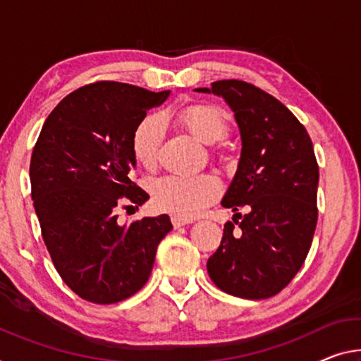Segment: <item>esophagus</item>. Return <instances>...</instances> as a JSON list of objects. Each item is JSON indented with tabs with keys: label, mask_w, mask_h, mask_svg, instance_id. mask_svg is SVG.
Instances as JSON below:
<instances>
[{
	"label": "esophagus",
	"mask_w": 361,
	"mask_h": 361,
	"mask_svg": "<svg viewBox=\"0 0 361 361\" xmlns=\"http://www.w3.org/2000/svg\"><path fill=\"white\" fill-rule=\"evenodd\" d=\"M171 223H173V226L177 229V227L190 224L192 221L190 219H185V218H179V216H173V218H171Z\"/></svg>",
	"instance_id": "obj_1"
}]
</instances>
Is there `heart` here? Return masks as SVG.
<instances>
[{"instance_id":"obj_1","label":"heart","mask_w":361,"mask_h":361,"mask_svg":"<svg viewBox=\"0 0 361 361\" xmlns=\"http://www.w3.org/2000/svg\"><path fill=\"white\" fill-rule=\"evenodd\" d=\"M185 129L202 143H214L229 132V118L213 104H193L179 114ZM164 135V121L159 114H149L135 127L132 135V153L143 168H153L158 159ZM153 202L166 213L193 218L212 204L221 193L214 176H166L152 185Z\"/></svg>"}]
</instances>
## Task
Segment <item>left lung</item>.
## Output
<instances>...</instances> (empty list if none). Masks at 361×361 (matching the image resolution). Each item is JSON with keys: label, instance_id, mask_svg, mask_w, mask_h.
I'll return each instance as SVG.
<instances>
[{"label": "left lung", "instance_id": "1", "mask_svg": "<svg viewBox=\"0 0 361 361\" xmlns=\"http://www.w3.org/2000/svg\"><path fill=\"white\" fill-rule=\"evenodd\" d=\"M202 93L223 97L234 111L242 138L240 161L224 208L241 219L224 234L207 263L208 274L231 295L262 300L295 277L312 247L318 221L319 169L312 138L279 99L243 80H218Z\"/></svg>", "mask_w": 361, "mask_h": 361}]
</instances>
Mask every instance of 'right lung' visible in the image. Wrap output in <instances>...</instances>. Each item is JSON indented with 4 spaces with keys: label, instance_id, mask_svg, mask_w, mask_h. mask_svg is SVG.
I'll return each instance as SVG.
<instances>
[{
    "label": "right lung",
    "instance_id": "1",
    "mask_svg": "<svg viewBox=\"0 0 361 361\" xmlns=\"http://www.w3.org/2000/svg\"><path fill=\"white\" fill-rule=\"evenodd\" d=\"M168 92L102 80L59 102L30 159L32 200L63 281L87 302L126 300L147 284L168 214L118 223V207L149 198L134 182L132 135ZM127 208V207H124Z\"/></svg>",
    "mask_w": 361,
    "mask_h": 361
}]
</instances>
